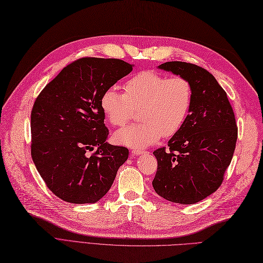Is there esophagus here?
<instances>
[{"label":"esophagus","mask_w":263,"mask_h":263,"mask_svg":"<svg viewBox=\"0 0 263 263\" xmlns=\"http://www.w3.org/2000/svg\"><path fill=\"white\" fill-rule=\"evenodd\" d=\"M146 151L144 149H140V148H137V149H133L132 151V155L133 156H136V155H142V154H145Z\"/></svg>","instance_id":"obj_1"}]
</instances>
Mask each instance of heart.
I'll return each mask as SVG.
<instances>
[{
  "label": "heart",
  "instance_id": "heart-1",
  "mask_svg": "<svg viewBox=\"0 0 263 263\" xmlns=\"http://www.w3.org/2000/svg\"><path fill=\"white\" fill-rule=\"evenodd\" d=\"M125 92L107 88L101 96V109L110 125L124 126L138 110L140 123L127 126L115 134L120 145L144 148L170 137L181 129L193 105L192 82L183 76H171L154 70L134 74L124 85Z\"/></svg>",
  "mask_w": 263,
  "mask_h": 263
}]
</instances>
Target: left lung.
<instances>
[{
  "label": "left lung",
  "mask_w": 263,
  "mask_h": 263,
  "mask_svg": "<svg viewBox=\"0 0 263 263\" xmlns=\"http://www.w3.org/2000/svg\"><path fill=\"white\" fill-rule=\"evenodd\" d=\"M159 68L186 77L194 98L186 121L167 148L153 152L157 159L153 186L170 202L194 204L221 186L238 139L235 116L227 92L206 69L182 61Z\"/></svg>",
  "instance_id": "left-lung-1"
}]
</instances>
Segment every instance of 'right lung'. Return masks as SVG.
<instances>
[{"label":"right lung","mask_w":263,"mask_h":263,"mask_svg":"<svg viewBox=\"0 0 263 263\" xmlns=\"http://www.w3.org/2000/svg\"><path fill=\"white\" fill-rule=\"evenodd\" d=\"M133 66L85 57L63 68L37 96L31 111V156L48 189L61 200L95 203L114 183L128 148L106 143L101 96Z\"/></svg>","instance_id":"1"}]
</instances>
